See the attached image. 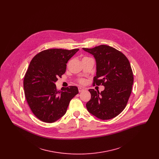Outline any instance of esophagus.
Returning <instances> with one entry per match:
<instances>
[{"instance_id": "34e87169", "label": "esophagus", "mask_w": 159, "mask_h": 159, "mask_svg": "<svg viewBox=\"0 0 159 159\" xmlns=\"http://www.w3.org/2000/svg\"><path fill=\"white\" fill-rule=\"evenodd\" d=\"M78 89H79V92H82L84 91V89L83 88H79Z\"/></svg>"}]
</instances>
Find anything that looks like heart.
<instances>
[{
    "mask_svg": "<svg viewBox=\"0 0 159 159\" xmlns=\"http://www.w3.org/2000/svg\"><path fill=\"white\" fill-rule=\"evenodd\" d=\"M80 82H81V83H84V80H82V79L80 80Z\"/></svg>",
    "mask_w": 159,
    "mask_h": 159,
    "instance_id": "obj_1",
    "label": "heart"
}]
</instances>
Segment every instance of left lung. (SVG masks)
<instances>
[{
	"label": "left lung",
	"instance_id": "left-lung-1",
	"mask_svg": "<svg viewBox=\"0 0 159 159\" xmlns=\"http://www.w3.org/2000/svg\"><path fill=\"white\" fill-rule=\"evenodd\" d=\"M83 49L95 59L97 73L93 84L105 87L100 93L89 89L91 98L86 103L87 110L101 120L113 119L125 109L131 94L134 76L130 62L123 53L109 46Z\"/></svg>",
	"mask_w": 159,
	"mask_h": 159
}]
</instances>
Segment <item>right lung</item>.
Wrapping results in <instances>:
<instances>
[{
    "label": "right lung",
    "instance_id": "add662e5",
    "mask_svg": "<svg viewBox=\"0 0 159 159\" xmlns=\"http://www.w3.org/2000/svg\"><path fill=\"white\" fill-rule=\"evenodd\" d=\"M79 49H50L38 53L31 61L24 79L25 98L36 117L53 123L67 111L70 101L78 93L77 86L57 89L55 82L66 71L68 61Z\"/></svg>",
    "mask_w": 159,
    "mask_h": 159
}]
</instances>
